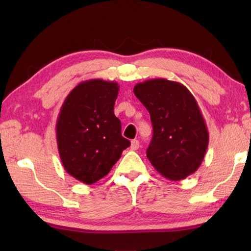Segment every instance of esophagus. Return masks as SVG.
I'll use <instances>...</instances> for the list:
<instances>
[{
	"label": "esophagus",
	"instance_id": "1",
	"mask_svg": "<svg viewBox=\"0 0 251 251\" xmlns=\"http://www.w3.org/2000/svg\"><path fill=\"white\" fill-rule=\"evenodd\" d=\"M139 147H140V143H139V141L138 140H132L131 141V143H130V149L131 150H138V149H139Z\"/></svg>",
	"mask_w": 251,
	"mask_h": 251
}]
</instances>
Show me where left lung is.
<instances>
[{"label": "left lung", "mask_w": 251, "mask_h": 251, "mask_svg": "<svg viewBox=\"0 0 251 251\" xmlns=\"http://www.w3.org/2000/svg\"><path fill=\"white\" fill-rule=\"evenodd\" d=\"M134 93L151 116L153 137L147 156L153 167L174 181L195 173L209 135L194 96L184 85L166 78L138 83Z\"/></svg>", "instance_id": "obj_1"}]
</instances>
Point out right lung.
I'll return each mask as SVG.
<instances>
[{
	"mask_svg": "<svg viewBox=\"0 0 251 251\" xmlns=\"http://www.w3.org/2000/svg\"><path fill=\"white\" fill-rule=\"evenodd\" d=\"M120 86L100 78L77 84L63 101L56 123L58 151L73 178L93 184L109 174L130 146L114 114Z\"/></svg>",
	"mask_w": 251,
	"mask_h": 251,
	"instance_id": "obj_1",
	"label": "right lung"
}]
</instances>
